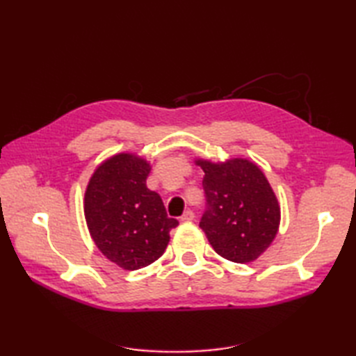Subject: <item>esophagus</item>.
Instances as JSON below:
<instances>
[{
	"label": "esophagus",
	"mask_w": 356,
	"mask_h": 356,
	"mask_svg": "<svg viewBox=\"0 0 356 356\" xmlns=\"http://www.w3.org/2000/svg\"><path fill=\"white\" fill-rule=\"evenodd\" d=\"M180 220H182V222H190V220H194V213H193L191 209L185 211V213L182 214V217H180Z\"/></svg>",
	"instance_id": "esophagus-1"
}]
</instances>
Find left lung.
Listing matches in <instances>:
<instances>
[{
    "mask_svg": "<svg viewBox=\"0 0 356 356\" xmlns=\"http://www.w3.org/2000/svg\"><path fill=\"white\" fill-rule=\"evenodd\" d=\"M205 171V213L200 228L223 259L249 263L264 252L280 225V207L259 166L245 159L197 161Z\"/></svg>",
    "mask_w": 356,
    "mask_h": 356,
    "instance_id": "obj_1",
    "label": "left lung"
}]
</instances>
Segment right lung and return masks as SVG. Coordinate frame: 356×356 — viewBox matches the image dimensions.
I'll return each instance as SVG.
<instances>
[{
	"instance_id": "right-lung-1",
	"label": "right lung",
	"mask_w": 356,
	"mask_h": 356,
	"mask_svg": "<svg viewBox=\"0 0 356 356\" xmlns=\"http://www.w3.org/2000/svg\"><path fill=\"white\" fill-rule=\"evenodd\" d=\"M151 168L133 154L105 161L86 191V220L96 246L118 266L136 270L161 257L179 222L147 188Z\"/></svg>"
}]
</instances>
